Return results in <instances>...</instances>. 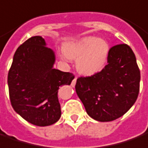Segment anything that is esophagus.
I'll return each mask as SVG.
<instances>
[{
    "label": "esophagus",
    "mask_w": 148,
    "mask_h": 148,
    "mask_svg": "<svg viewBox=\"0 0 148 148\" xmlns=\"http://www.w3.org/2000/svg\"><path fill=\"white\" fill-rule=\"evenodd\" d=\"M76 81H77V77H75V78L73 79V81L71 82V86L74 87L75 86V84H76Z\"/></svg>",
    "instance_id": "obj_1"
}]
</instances>
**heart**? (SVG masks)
<instances>
[{
	"mask_svg": "<svg viewBox=\"0 0 148 148\" xmlns=\"http://www.w3.org/2000/svg\"><path fill=\"white\" fill-rule=\"evenodd\" d=\"M65 59H77L76 66L82 74H93L104 66L109 53L108 44L103 39L94 36L84 37L66 44L63 48Z\"/></svg>",
	"mask_w": 148,
	"mask_h": 148,
	"instance_id": "b5f03b06",
	"label": "heart"
}]
</instances>
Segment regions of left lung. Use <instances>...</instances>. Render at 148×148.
Returning a JSON list of instances; mask_svg holds the SVG:
<instances>
[{"label":"left lung","instance_id":"obj_1","mask_svg":"<svg viewBox=\"0 0 148 148\" xmlns=\"http://www.w3.org/2000/svg\"><path fill=\"white\" fill-rule=\"evenodd\" d=\"M107 65L90 77H80L76 93L87 114L98 121L116 120L135 103L139 92L140 71L134 53L127 45L109 49Z\"/></svg>","mask_w":148,"mask_h":148}]
</instances>
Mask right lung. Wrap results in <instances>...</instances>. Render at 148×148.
Segmentation results:
<instances>
[{"mask_svg":"<svg viewBox=\"0 0 148 148\" xmlns=\"http://www.w3.org/2000/svg\"><path fill=\"white\" fill-rule=\"evenodd\" d=\"M55 53L45 39L33 36L16 50L8 74L12 107L28 122L47 126L60 119L59 87L70 85L73 74L53 68Z\"/></svg>","mask_w":148,"mask_h":148,"instance_id":"obj_1","label":"right lung"}]
</instances>
